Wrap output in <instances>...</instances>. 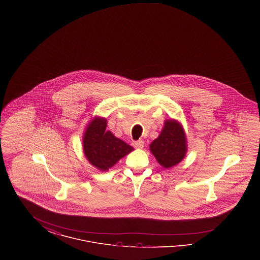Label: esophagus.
<instances>
[{
	"label": "esophagus",
	"mask_w": 260,
	"mask_h": 260,
	"mask_svg": "<svg viewBox=\"0 0 260 260\" xmlns=\"http://www.w3.org/2000/svg\"><path fill=\"white\" fill-rule=\"evenodd\" d=\"M133 145H134L136 148L142 149L144 147V141H143V140L134 141V142H133Z\"/></svg>",
	"instance_id": "esophagus-1"
}]
</instances>
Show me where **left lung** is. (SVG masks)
I'll use <instances>...</instances> for the list:
<instances>
[{
    "label": "left lung",
    "instance_id": "8db88e82",
    "mask_svg": "<svg viewBox=\"0 0 260 260\" xmlns=\"http://www.w3.org/2000/svg\"><path fill=\"white\" fill-rule=\"evenodd\" d=\"M150 150L166 169L182 161L186 153V139L181 125L173 120L166 121L161 135L151 143Z\"/></svg>",
    "mask_w": 260,
    "mask_h": 260
}]
</instances>
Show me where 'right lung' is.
<instances>
[{"label": "right lung", "mask_w": 260, "mask_h": 260, "mask_svg": "<svg viewBox=\"0 0 260 260\" xmlns=\"http://www.w3.org/2000/svg\"><path fill=\"white\" fill-rule=\"evenodd\" d=\"M106 120L95 118L88 124L84 136V152L89 162L107 171L134 148L106 131Z\"/></svg>", "instance_id": "add662e5"}]
</instances>
